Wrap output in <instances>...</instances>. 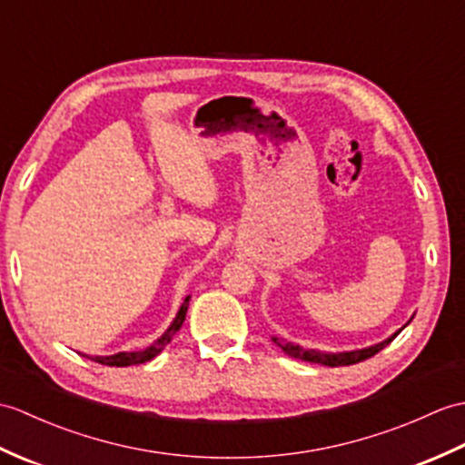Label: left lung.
<instances>
[{
  "instance_id": "8db88e82",
  "label": "left lung",
  "mask_w": 465,
  "mask_h": 465,
  "mask_svg": "<svg viewBox=\"0 0 465 465\" xmlns=\"http://www.w3.org/2000/svg\"><path fill=\"white\" fill-rule=\"evenodd\" d=\"M401 331H396L392 337H388L386 341H382L379 344H372V347H369V349L349 351V352H321V351H312V349H303V347H299V344L285 342L283 339H277V337H273V342L285 354L293 356V359H299V361H307V362H315V364H325V366H349V364L362 362L366 359H371V356H374L376 352H381L386 347V344H391L398 337V332H401Z\"/></svg>"
}]
</instances>
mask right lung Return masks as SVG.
Instances as JSON below:
<instances>
[{
    "label": "right lung",
    "mask_w": 465,
    "mask_h": 465,
    "mask_svg": "<svg viewBox=\"0 0 465 465\" xmlns=\"http://www.w3.org/2000/svg\"><path fill=\"white\" fill-rule=\"evenodd\" d=\"M188 303H190V295L183 299V303H182V307L178 311V315H176L174 321H172V325L168 327V331L162 334V337L154 344H150L148 349L134 351V352H116V354H111V356H93V361L94 362H101V364H106V366H131V364H143V362L153 361L154 356L172 341V337H174V334L180 331L183 319H186Z\"/></svg>",
    "instance_id": "obj_1"
}]
</instances>
